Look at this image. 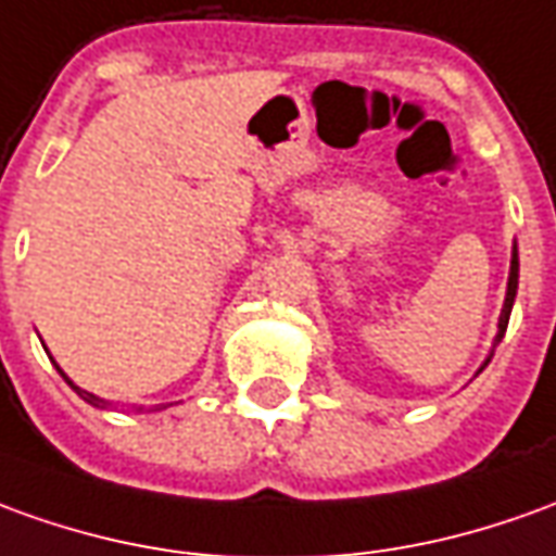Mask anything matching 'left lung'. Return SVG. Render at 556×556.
I'll return each instance as SVG.
<instances>
[{
  "instance_id": "1",
  "label": "left lung",
  "mask_w": 556,
  "mask_h": 556,
  "mask_svg": "<svg viewBox=\"0 0 556 556\" xmlns=\"http://www.w3.org/2000/svg\"><path fill=\"white\" fill-rule=\"evenodd\" d=\"M515 296H518V248L511 251V269H508V290H505V302H503V315H500V332H496V339H493V348L503 342L505 327H508V317H511V305H515ZM493 357V354H490ZM490 357L484 359V366L490 363ZM481 366V369H484ZM478 369V372H481Z\"/></svg>"
}]
</instances>
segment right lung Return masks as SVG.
Returning <instances> with one entry per match:
<instances>
[{
	"label": "right lung",
	"mask_w": 556,
	"mask_h": 556,
	"mask_svg": "<svg viewBox=\"0 0 556 556\" xmlns=\"http://www.w3.org/2000/svg\"><path fill=\"white\" fill-rule=\"evenodd\" d=\"M56 372L63 375V378H66V381H68V375L63 372V369H60V366H56ZM68 388L75 390V393H78V396H80V400H84V402H90V405H96V408H105V405H109V402H105V400H99V396H93V393H87V390H80L78 384H75V381H68Z\"/></svg>",
	"instance_id": "obj_1"
}]
</instances>
